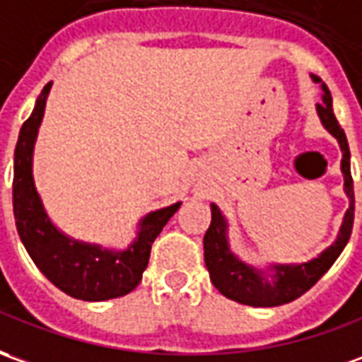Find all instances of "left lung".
<instances>
[{
  "mask_svg": "<svg viewBox=\"0 0 362 362\" xmlns=\"http://www.w3.org/2000/svg\"><path fill=\"white\" fill-rule=\"evenodd\" d=\"M311 81L321 86V104H317V116L323 128L339 141L341 148V173H343V189L349 197V209L343 223L339 226L337 238L329 244L323 252L315 258L298 264H280L272 262L264 268L246 264L240 260L230 248L228 240V221L218 206L211 203V226L205 233L203 246H205V264L211 274V281L216 290L228 300L238 301L252 308H276L290 301L298 300L305 291L313 288L317 280L333 266L339 254L347 246L353 230L355 218V193H353V177H351V151H349L347 136L339 126L337 118L333 114V98L325 86V82L319 76L311 74Z\"/></svg>",
  "mask_w": 362,
  "mask_h": 362,
  "instance_id": "8db88e82",
  "label": "left lung"
}]
</instances>
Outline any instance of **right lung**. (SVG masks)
I'll return each instance as SVG.
<instances>
[{"instance_id":"add662e5","label":"right lung","mask_w":362,"mask_h":362,"mask_svg":"<svg viewBox=\"0 0 362 362\" xmlns=\"http://www.w3.org/2000/svg\"><path fill=\"white\" fill-rule=\"evenodd\" d=\"M51 86L52 82H49L39 94L31 116L19 129L15 146L13 214L17 233L35 266L66 296L82 301L122 298L138 288L141 274L148 268L151 244L177 213L181 201L144 214L136 226V236L126 248L84 243L62 233L47 213L33 177L35 141Z\"/></svg>"}]
</instances>
